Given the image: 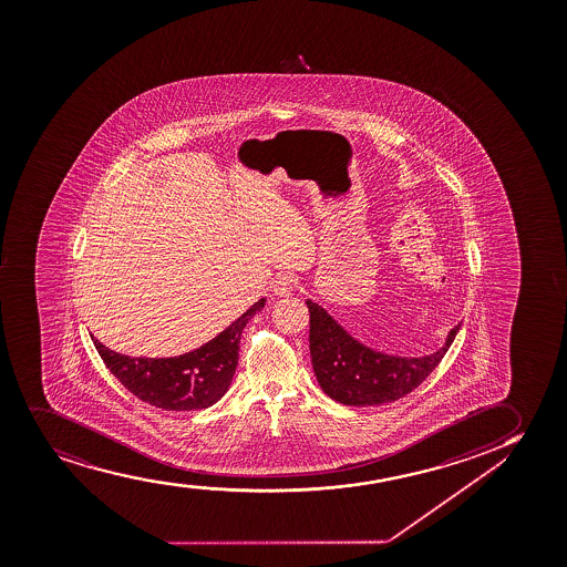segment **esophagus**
Masks as SVG:
<instances>
[{
	"mask_svg": "<svg viewBox=\"0 0 567 567\" xmlns=\"http://www.w3.org/2000/svg\"><path fill=\"white\" fill-rule=\"evenodd\" d=\"M271 290H274L275 296H290L293 290V277L290 274H280L277 275L274 279V285H271Z\"/></svg>",
	"mask_w": 567,
	"mask_h": 567,
	"instance_id": "esophagus-1",
	"label": "esophagus"
}]
</instances>
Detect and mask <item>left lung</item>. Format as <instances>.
<instances>
[{
	"label": "left lung",
	"instance_id": "1",
	"mask_svg": "<svg viewBox=\"0 0 567 567\" xmlns=\"http://www.w3.org/2000/svg\"><path fill=\"white\" fill-rule=\"evenodd\" d=\"M306 303L315 377L322 392L343 405H382L413 392L440 364L461 329L458 324L451 330L445 346L432 355H385L357 342L321 306Z\"/></svg>",
	"mask_w": 567,
	"mask_h": 567
}]
</instances>
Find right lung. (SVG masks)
<instances>
[{
	"label": "right lung",
	"instance_id": "obj_1",
	"mask_svg": "<svg viewBox=\"0 0 567 567\" xmlns=\"http://www.w3.org/2000/svg\"><path fill=\"white\" fill-rule=\"evenodd\" d=\"M266 306V298L240 315L214 340L179 357H130L93 340L106 369L145 403L164 411H196L214 405L231 385L238 363V343L246 322Z\"/></svg>",
	"mask_w": 567,
	"mask_h": 567
}]
</instances>
